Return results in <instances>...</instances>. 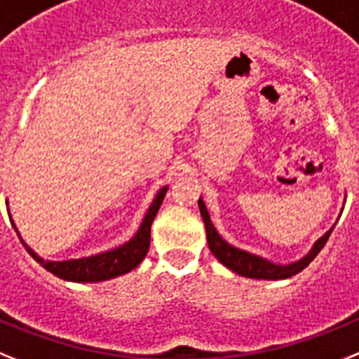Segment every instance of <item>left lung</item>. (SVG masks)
Returning a JSON list of instances; mask_svg holds the SVG:
<instances>
[{
  "label": "left lung",
  "instance_id": "1",
  "mask_svg": "<svg viewBox=\"0 0 359 359\" xmlns=\"http://www.w3.org/2000/svg\"><path fill=\"white\" fill-rule=\"evenodd\" d=\"M198 208H201L202 220H204L205 233H208V244H210L211 253L217 257V260L220 264L227 267V269L235 271L240 276H245V278H258V280H283L291 278L294 274H298L300 271H304L305 267L309 266L311 262L316 258V255L322 251V248L325 245V242L329 240V235L332 233V229L325 233L320 240H316V244L313 245L309 253L305 255L304 258H300L298 262H292L287 266H280V264H273V262L266 260V258L257 257V255H251L248 251H242V249H236L233 245H229L222 236L218 235L217 229H215L213 222H211L210 213L205 210V204L202 198H198Z\"/></svg>",
  "mask_w": 359,
  "mask_h": 359
}]
</instances>
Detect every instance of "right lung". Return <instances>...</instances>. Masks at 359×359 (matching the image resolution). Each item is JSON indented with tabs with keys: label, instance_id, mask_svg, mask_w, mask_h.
I'll return each instance as SVG.
<instances>
[{
	"label": "right lung",
	"instance_id": "1",
	"mask_svg": "<svg viewBox=\"0 0 359 359\" xmlns=\"http://www.w3.org/2000/svg\"><path fill=\"white\" fill-rule=\"evenodd\" d=\"M166 191L168 186L157 193V197L154 198V202L149 205L148 213H146L144 220H142L141 227H139V231L135 233V236L128 240L126 244L119 245V248L115 249H110V251H104V253L77 258V260L50 262L43 260L41 257H37L32 249L25 244L23 238L20 236V233H18V236H20L21 244L25 245L27 251H29L30 257L36 262H39L46 271L55 274L57 278L77 283L102 282V280L115 278V276L130 273V271L135 269V267L144 260L146 253H148L149 249V238H151V224H154V218L155 215H157L158 208H161L162 201H164ZM12 226H14V222H12ZM14 229L18 231V227L15 226Z\"/></svg>",
	"mask_w": 359,
	"mask_h": 359
}]
</instances>
